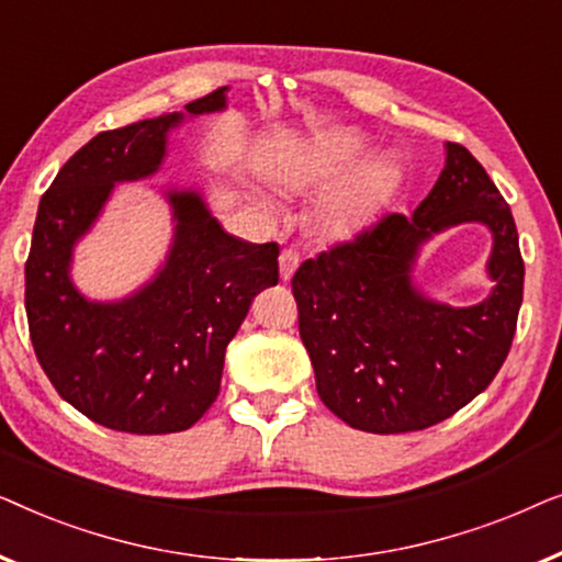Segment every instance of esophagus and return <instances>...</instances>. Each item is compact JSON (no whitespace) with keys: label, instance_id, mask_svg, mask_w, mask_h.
Wrapping results in <instances>:
<instances>
[{"label":"esophagus","instance_id":"esophagus-1","mask_svg":"<svg viewBox=\"0 0 562 562\" xmlns=\"http://www.w3.org/2000/svg\"><path fill=\"white\" fill-rule=\"evenodd\" d=\"M302 263V258H299V252L294 248H283L281 256H279V268H281V279L289 281L294 271Z\"/></svg>","mask_w":562,"mask_h":562}]
</instances>
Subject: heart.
Returning a JSON list of instances; mask_svg holds the SVG:
<instances>
[{"label":"heart","mask_w":562,"mask_h":562,"mask_svg":"<svg viewBox=\"0 0 562 562\" xmlns=\"http://www.w3.org/2000/svg\"><path fill=\"white\" fill-rule=\"evenodd\" d=\"M363 150V137L352 130H329L314 137L294 164L286 166L281 181L286 189L302 191L319 187L352 164V158ZM391 164L386 158H373L348 176L333 194L325 199L319 210V222L327 233L348 235L363 225L368 214L375 210L391 183Z\"/></svg>","instance_id":"obj_1"}]
</instances>
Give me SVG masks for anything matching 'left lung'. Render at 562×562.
I'll return each instance as SVG.
<instances>
[{
    "label": "left lung",
    "mask_w": 562,
    "mask_h": 562,
    "mask_svg": "<svg viewBox=\"0 0 562 562\" xmlns=\"http://www.w3.org/2000/svg\"><path fill=\"white\" fill-rule=\"evenodd\" d=\"M463 221L495 233V291L486 303L456 311L422 297L408 271L422 241ZM291 289L327 409L363 432H417L463 409L504 366L517 333L525 260L502 191L471 150L448 143V164L412 217L383 214L304 260Z\"/></svg>",
    "instance_id": "obj_1"
}]
</instances>
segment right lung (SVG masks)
<instances>
[{
	"instance_id": "right-lung-1",
	"label": "right lung",
	"mask_w": 562,
	"mask_h": 562,
	"mask_svg": "<svg viewBox=\"0 0 562 562\" xmlns=\"http://www.w3.org/2000/svg\"><path fill=\"white\" fill-rule=\"evenodd\" d=\"M225 106V87L187 104ZM183 112L106 130L76 150L37 206L25 310L37 363L74 409L133 435L189 429L220 394L225 350L252 296L279 283V245L227 235L194 191H171L176 235L164 271L117 304L87 302L68 279L74 243L117 181L156 173Z\"/></svg>"
}]
</instances>
